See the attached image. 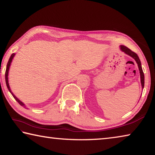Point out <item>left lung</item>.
<instances>
[{
    "mask_svg": "<svg viewBox=\"0 0 155 155\" xmlns=\"http://www.w3.org/2000/svg\"><path fill=\"white\" fill-rule=\"evenodd\" d=\"M120 50H121V51L124 52L125 54H128V55H129L130 57H132V58L134 59L135 61H136V63L137 64L139 70H140V79H141V87L143 89V87H144V74H143L142 68H141V64L140 59V58H139V57L137 56V54H136L135 52H133L132 51H130L129 48H128L127 47H126L125 46L121 45V46H120Z\"/></svg>",
    "mask_w": 155,
    "mask_h": 155,
    "instance_id": "1",
    "label": "left lung"
}]
</instances>
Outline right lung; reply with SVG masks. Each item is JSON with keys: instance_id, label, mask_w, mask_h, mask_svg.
<instances>
[{"instance_id": "1", "label": "right lung", "mask_w": 155, "mask_h": 155, "mask_svg": "<svg viewBox=\"0 0 155 155\" xmlns=\"http://www.w3.org/2000/svg\"><path fill=\"white\" fill-rule=\"evenodd\" d=\"M15 55V53H13L12 55H11V57H10V58H9V61H8V63H7V68H6V71H5V81H6V85H7V88H8V90H9V91H10V93H11L12 94V96H14V98L15 99V101H16L18 103H19L21 106H22V107H26V106H25V104L22 103V101H20L19 99H18L16 96H15L14 94V93L12 92V90H11V89H10V87H9V80H8V74H9V68H10V65H11V64H12V60H13V59H14V56Z\"/></svg>"}]
</instances>
